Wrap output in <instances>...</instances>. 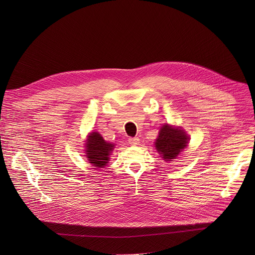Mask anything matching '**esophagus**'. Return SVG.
I'll return each mask as SVG.
<instances>
[{
	"label": "esophagus",
	"mask_w": 255,
	"mask_h": 255,
	"mask_svg": "<svg viewBox=\"0 0 255 255\" xmlns=\"http://www.w3.org/2000/svg\"><path fill=\"white\" fill-rule=\"evenodd\" d=\"M128 141L131 145H137L139 143V138L138 137H130L128 139Z\"/></svg>",
	"instance_id": "34e87169"
}]
</instances>
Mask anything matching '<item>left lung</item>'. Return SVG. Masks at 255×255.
Segmentation results:
<instances>
[{
    "label": "left lung",
    "mask_w": 255,
    "mask_h": 255,
    "mask_svg": "<svg viewBox=\"0 0 255 255\" xmlns=\"http://www.w3.org/2000/svg\"><path fill=\"white\" fill-rule=\"evenodd\" d=\"M188 140L189 137L183 129L165 124L160 128L158 137L154 143L157 152L161 155L163 160L172 161V159H176L186 148Z\"/></svg>",
    "instance_id": "1"
}]
</instances>
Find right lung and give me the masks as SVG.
<instances>
[{
	"label": "right lung",
	"instance_id": "right-lung-1",
	"mask_svg": "<svg viewBox=\"0 0 255 255\" xmlns=\"http://www.w3.org/2000/svg\"><path fill=\"white\" fill-rule=\"evenodd\" d=\"M85 145L88 161L96 168L106 166L110 161V155L115 149V144L104 140L98 132H91Z\"/></svg>",
	"mask_w": 255,
	"mask_h": 255
}]
</instances>
